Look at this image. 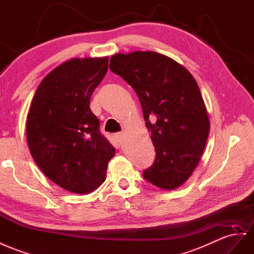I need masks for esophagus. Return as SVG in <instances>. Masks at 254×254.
<instances>
[{"instance_id": "1", "label": "esophagus", "mask_w": 254, "mask_h": 254, "mask_svg": "<svg viewBox=\"0 0 254 254\" xmlns=\"http://www.w3.org/2000/svg\"><path fill=\"white\" fill-rule=\"evenodd\" d=\"M115 137H116V139L118 140L119 142H122V141H123V138H125V133H122V132L117 133V134L115 135Z\"/></svg>"}]
</instances>
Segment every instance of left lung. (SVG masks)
I'll return each instance as SVG.
<instances>
[{"label":"left lung","instance_id":"obj_1","mask_svg":"<svg viewBox=\"0 0 254 254\" xmlns=\"http://www.w3.org/2000/svg\"><path fill=\"white\" fill-rule=\"evenodd\" d=\"M109 68L134 89L151 133L155 159L142 176L161 189H176L197 166L209 133L196 81L183 65L154 51L115 55Z\"/></svg>","mask_w":254,"mask_h":254}]
</instances>
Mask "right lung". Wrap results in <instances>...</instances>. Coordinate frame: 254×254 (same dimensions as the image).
I'll return each mask as SVG.
<instances>
[{"instance_id":"add662e5","label":"right lung","mask_w":254,"mask_h":254,"mask_svg":"<svg viewBox=\"0 0 254 254\" xmlns=\"http://www.w3.org/2000/svg\"><path fill=\"white\" fill-rule=\"evenodd\" d=\"M108 70V58L73 59L44 78L32 101L27 139L35 163L66 191L84 194L106 178L115 148L100 131L90 100Z\"/></svg>"}]
</instances>
